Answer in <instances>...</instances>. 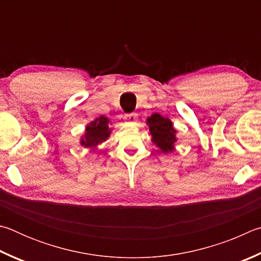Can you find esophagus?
Listing matches in <instances>:
<instances>
[{
  "mask_svg": "<svg viewBox=\"0 0 261 261\" xmlns=\"http://www.w3.org/2000/svg\"><path fill=\"white\" fill-rule=\"evenodd\" d=\"M123 120H125L126 122L138 121V114H136V113H127V114H125V117H123Z\"/></svg>",
  "mask_w": 261,
  "mask_h": 261,
  "instance_id": "obj_1",
  "label": "esophagus"
}]
</instances>
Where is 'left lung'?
Returning <instances> with one entry per match:
<instances>
[{"mask_svg":"<svg viewBox=\"0 0 261 261\" xmlns=\"http://www.w3.org/2000/svg\"><path fill=\"white\" fill-rule=\"evenodd\" d=\"M147 121L150 126V133L152 135L153 142L161 148L162 151H172L173 144L176 141V132L173 128L170 119L164 118L158 113H153L151 117L148 118Z\"/></svg>","mask_w":261,"mask_h":261,"instance_id":"obj_1","label":"left lung"}]
</instances>
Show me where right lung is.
I'll return each mask as SVG.
<instances>
[{"label":"right lung","mask_w":261,"mask_h":261,"mask_svg":"<svg viewBox=\"0 0 261 261\" xmlns=\"http://www.w3.org/2000/svg\"><path fill=\"white\" fill-rule=\"evenodd\" d=\"M109 120L105 117H99L91 121L86 128V134L81 140V144L86 148H94L98 143L104 142L110 136Z\"/></svg>","instance_id":"1"}]
</instances>
